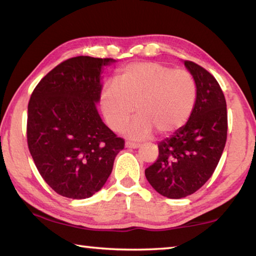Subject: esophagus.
<instances>
[{
	"label": "esophagus",
	"instance_id": "34e87169",
	"mask_svg": "<svg viewBox=\"0 0 256 256\" xmlns=\"http://www.w3.org/2000/svg\"><path fill=\"white\" fill-rule=\"evenodd\" d=\"M125 146H126V148H130V149H136V148H138V146H140V144L128 141V142H125Z\"/></svg>",
	"mask_w": 256,
	"mask_h": 256
}]
</instances>
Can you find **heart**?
<instances>
[{
    "label": "heart",
    "mask_w": 256,
    "mask_h": 256,
    "mask_svg": "<svg viewBox=\"0 0 256 256\" xmlns=\"http://www.w3.org/2000/svg\"><path fill=\"white\" fill-rule=\"evenodd\" d=\"M198 98L192 73L157 62H134L120 68L115 81L104 84L100 107L108 126L120 131L136 110L130 136L144 138L158 132L170 136L188 122Z\"/></svg>",
    "instance_id": "1"
}]
</instances>
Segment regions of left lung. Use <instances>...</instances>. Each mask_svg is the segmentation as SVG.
Here are the masks:
<instances>
[{
	"label": "left lung",
	"mask_w": 256,
	"mask_h": 256,
	"mask_svg": "<svg viewBox=\"0 0 256 256\" xmlns=\"http://www.w3.org/2000/svg\"><path fill=\"white\" fill-rule=\"evenodd\" d=\"M184 64L198 86L193 114L174 136L160 142L157 160L144 172L150 185L170 198L190 196L206 183L227 140L226 99L218 81L192 60Z\"/></svg>",
	"instance_id": "1"
}]
</instances>
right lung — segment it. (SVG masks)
I'll list each match as a JSON object with an SVG mask.
<instances>
[{"instance_id":"1","label":"right lung","mask_w":256,"mask_h":256,"mask_svg":"<svg viewBox=\"0 0 256 256\" xmlns=\"http://www.w3.org/2000/svg\"><path fill=\"white\" fill-rule=\"evenodd\" d=\"M112 58L76 56L40 81L28 104L27 142L42 178L60 196H92L106 183L124 138L108 128L94 102L102 68Z\"/></svg>"}]
</instances>
